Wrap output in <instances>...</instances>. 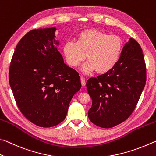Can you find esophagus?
Masks as SVG:
<instances>
[{
    "label": "esophagus",
    "instance_id": "obj_1",
    "mask_svg": "<svg viewBox=\"0 0 156 156\" xmlns=\"http://www.w3.org/2000/svg\"><path fill=\"white\" fill-rule=\"evenodd\" d=\"M81 85L82 86H86V80L85 78L83 77V76H81Z\"/></svg>",
    "mask_w": 156,
    "mask_h": 156
}]
</instances>
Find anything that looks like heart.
<instances>
[{
	"label": "heart",
	"instance_id": "1",
	"mask_svg": "<svg viewBox=\"0 0 156 156\" xmlns=\"http://www.w3.org/2000/svg\"><path fill=\"white\" fill-rule=\"evenodd\" d=\"M122 51L121 38L97 29L81 32L76 42H66L64 53L68 64L77 67L84 59L83 73L90 74L97 70L99 73H108L118 64Z\"/></svg>",
	"mask_w": 156,
	"mask_h": 156
}]
</instances>
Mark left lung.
<instances>
[{
    "label": "left lung",
    "mask_w": 156,
    "mask_h": 156,
    "mask_svg": "<svg viewBox=\"0 0 156 156\" xmlns=\"http://www.w3.org/2000/svg\"><path fill=\"white\" fill-rule=\"evenodd\" d=\"M146 83V65L139 44L129 38L118 64L108 73L87 81L92 100L88 118L92 123L111 128L129 118Z\"/></svg>",
    "instance_id": "obj_1"
}]
</instances>
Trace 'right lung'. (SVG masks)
Returning <instances> with one entry per match:
<instances>
[{
	"mask_svg": "<svg viewBox=\"0 0 156 156\" xmlns=\"http://www.w3.org/2000/svg\"><path fill=\"white\" fill-rule=\"evenodd\" d=\"M55 27L34 29L16 46L9 81L19 110L33 123L51 127L62 122L81 84L79 73L57 50Z\"/></svg>",
	"mask_w": 156,
	"mask_h": 156,
	"instance_id": "obj_1",
	"label": "right lung"
}]
</instances>
